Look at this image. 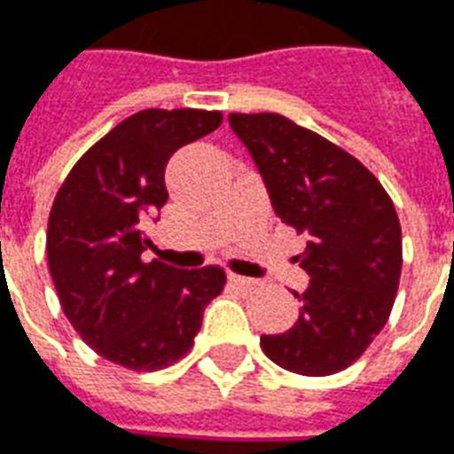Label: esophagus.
I'll return each instance as SVG.
<instances>
[{
  "label": "esophagus",
  "instance_id": "34e87169",
  "mask_svg": "<svg viewBox=\"0 0 454 454\" xmlns=\"http://www.w3.org/2000/svg\"><path fill=\"white\" fill-rule=\"evenodd\" d=\"M230 282L237 285V287H255L258 285V279L244 278V275H237V272H230Z\"/></svg>",
  "mask_w": 454,
  "mask_h": 454
}]
</instances>
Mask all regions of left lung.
Wrapping results in <instances>:
<instances>
[{
  "mask_svg": "<svg viewBox=\"0 0 454 454\" xmlns=\"http://www.w3.org/2000/svg\"><path fill=\"white\" fill-rule=\"evenodd\" d=\"M263 176L272 210L309 234L294 292L299 318L261 347L282 369L330 376L366 352L393 311L402 272V230L390 196L359 160L272 112L230 114Z\"/></svg>",
  "mask_w": 454,
  "mask_h": 454,
  "instance_id": "obj_1",
  "label": "left lung"
}]
</instances>
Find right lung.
Listing matches in <instances>:
<instances>
[{
	"instance_id": "right-lung-1",
	"label": "right lung",
	"mask_w": 454,
	"mask_h": 454,
	"mask_svg": "<svg viewBox=\"0 0 454 454\" xmlns=\"http://www.w3.org/2000/svg\"><path fill=\"white\" fill-rule=\"evenodd\" d=\"M220 112L143 110L83 153L47 223V263L64 316L88 347L134 371L165 369L189 352L224 270L143 261L148 224L165 206V167L213 134Z\"/></svg>"
}]
</instances>
